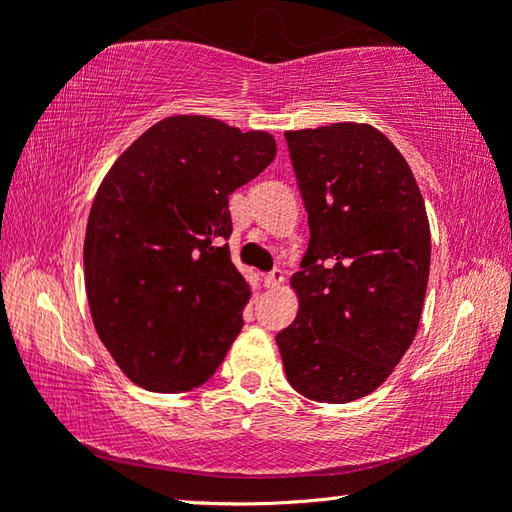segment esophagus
<instances>
[{
	"label": "esophagus",
	"instance_id": "obj_1",
	"mask_svg": "<svg viewBox=\"0 0 512 512\" xmlns=\"http://www.w3.org/2000/svg\"><path fill=\"white\" fill-rule=\"evenodd\" d=\"M282 282H284V273L280 271V268H275L273 273H268V275L264 277V287H266V289H277Z\"/></svg>",
	"mask_w": 512,
	"mask_h": 512
}]
</instances>
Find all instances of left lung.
<instances>
[{"label": "left lung", "instance_id": "obj_1", "mask_svg": "<svg viewBox=\"0 0 512 512\" xmlns=\"http://www.w3.org/2000/svg\"><path fill=\"white\" fill-rule=\"evenodd\" d=\"M309 214L291 277L298 316L275 336L289 384L345 404L384 384L418 332L431 232L411 167L370 124L284 133Z\"/></svg>", "mask_w": 512, "mask_h": 512}]
</instances>
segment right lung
<instances>
[{
  "label": "right lung",
  "mask_w": 512,
  "mask_h": 512,
  "mask_svg": "<svg viewBox=\"0 0 512 512\" xmlns=\"http://www.w3.org/2000/svg\"><path fill=\"white\" fill-rule=\"evenodd\" d=\"M273 135L176 115L142 133L94 196L83 244L94 329L133 384H205L244 327L228 198L275 158Z\"/></svg>",
  "instance_id": "add662e5"
}]
</instances>
